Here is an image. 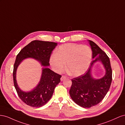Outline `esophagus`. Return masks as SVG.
I'll return each mask as SVG.
<instances>
[{
  "label": "esophagus",
  "instance_id": "34e87169",
  "mask_svg": "<svg viewBox=\"0 0 125 125\" xmlns=\"http://www.w3.org/2000/svg\"><path fill=\"white\" fill-rule=\"evenodd\" d=\"M66 76H64V75H62V77H61V81H63L65 79V78H66Z\"/></svg>",
  "mask_w": 125,
  "mask_h": 125
}]
</instances>
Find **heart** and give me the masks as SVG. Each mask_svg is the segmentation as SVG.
<instances>
[{
	"instance_id": "heart-1",
	"label": "heart",
	"mask_w": 125,
	"mask_h": 125,
	"mask_svg": "<svg viewBox=\"0 0 125 125\" xmlns=\"http://www.w3.org/2000/svg\"><path fill=\"white\" fill-rule=\"evenodd\" d=\"M92 58V49L88 45L69 43L60 46L57 52L53 53L50 63L55 72L61 73L67 62V69L70 73L79 76L87 70Z\"/></svg>"
}]
</instances>
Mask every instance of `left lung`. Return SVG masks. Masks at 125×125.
I'll list each match as a JSON object with an SVG mask.
<instances>
[{
    "instance_id": "left-lung-1",
    "label": "left lung",
    "mask_w": 125,
    "mask_h": 125,
    "mask_svg": "<svg viewBox=\"0 0 125 125\" xmlns=\"http://www.w3.org/2000/svg\"><path fill=\"white\" fill-rule=\"evenodd\" d=\"M88 41L93 60L84 74L72 79V86L69 91L72 100L84 108H90L100 103L107 93L112 81V70L108 56L95 43ZM97 61L102 62L106 73L101 79H95L92 76L91 68Z\"/></svg>"
}]
</instances>
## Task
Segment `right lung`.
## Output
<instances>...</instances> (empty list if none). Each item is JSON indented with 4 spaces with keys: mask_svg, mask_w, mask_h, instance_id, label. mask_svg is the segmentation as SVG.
Wrapping results in <instances>:
<instances>
[{
    "mask_svg": "<svg viewBox=\"0 0 125 125\" xmlns=\"http://www.w3.org/2000/svg\"><path fill=\"white\" fill-rule=\"evenodd\" d=\"M57 43L55 42L34 40L24 47L16 57L13 66V78L14 86L20 98L28 105L33 107H40L44 105L54 92L56 86L60 82L61 75L49 69L50 58ZM33 58L44 66L40 82L33 90L23 92L19 87L16 81V69L24 59Z\"/></svg>",
    "mask_w": 125,
    "mask_h": 125,
    "instance_id": "1",
    "label": "right lung"
}]
</instances>
